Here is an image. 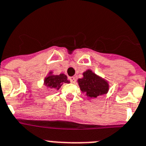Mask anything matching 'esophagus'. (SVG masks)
<instances>
[{"label":"esophagus","instance_id":"obj_1","mask_svg":"<svg viewBox=\"0 0 146 146\" xmlns=\"http://www.w3.org/2000/svg\"><path fill=\"white\" fill-rule=\"evenodd\" d=\"M69 80L70 81V82H72V83H75L76 82V78L74 76L70 77Z\"/></svg>","mask_w":146,"mask_h":146}]
</instances>
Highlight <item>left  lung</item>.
Wrapping results in <instances>:
<instances>
[{
	"instance_id": "1",
	"label": "left lung",
	"mask_w": 146,
	"mask_h": 146,
	"mask_svg": "<svg viewBox=\"0 0 146 146\" xmlns=\"http://www.w3.org/2000/svg\"><path fill=\"white\" fill-rule=\"evenodd\" d=\"M82 79H79L78 83L81 90L84 92L90 98H96L106 94L108 90V84L106 81L96 76L90 70L83 73Z\"/></svg>"
}]
</instances>
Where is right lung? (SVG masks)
Listing matches in <instances>:
<instances>
[{
	"instance_id": "obj_1",
	"label": "right lung",
	"mask_w": 146,
	"mask_h": 146,
	"mask_svg": "<svg viewBox=\"0 0 146 146\" xmlns=\"http://www.w3.org/2000/svg\"><path fill=\"white\" fill-rule=\"evenodd\" d=\"M67 76L64 74L60 75H50L45 78L44 84L50 88H56L58 90L64 83H69Z\"/></svg>"
}]
</instances>
